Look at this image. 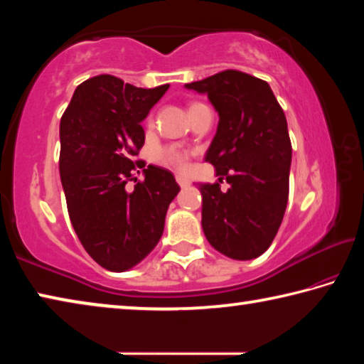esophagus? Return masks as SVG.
Segmentation results:
<instances>
[{"instance_id": "obj_1", "label": "esophagus", "mask_w": 364, "mask_h": 364, "mask_svg": "<svg viewBox=\"0 0 364 364\" xmlns=\"http://www.w3.org/2000/svg\"><path fill=\"white\" fill-rule=\"evenodd\" d=\"M176 183L180 184L181 188H186V186H189V184H191V181L188 180V178L186 176H181V175L176 176Z\"/></svg>"}]
</instances>
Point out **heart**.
Returning a JSON list of instances; mask_svg holds the SVG:
<instances>
[{
	"label": "heart",
	"instance_id": "heart-1",
	"mask_svg": "<svg viewBox=\"0 0 364 364\" xmlns=\"http://www.w3.org/2000/svg\"><path fill=\"white\" fill-rule=\"evenodd\" d=\"M149 123H152V115L149 117ZM157 157H159V162L167 165V167L181 170V171L188 168V162H189L188 152L180 149V147H176V146L162 147V149L159 151Z\"/></svg>",
	"mask_w": 364,
	"mask_h": 364
}]
</instances>
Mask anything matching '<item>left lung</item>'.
<instances>
[{
	"instance_id": "8db88e82",
	"label": "left lung",
	"mask_w": 364,
	"mask_h": 364,
	"mask_svg": "<svg viewBox=\"0 0 364 364\" xmlns=\"http://www.w3.org/2000/svg\"><path fill=\"white\" fill-rule=\"evenodd\" d=\"M186 88L207 93L218 110L217 134L205 154L220 183L199 184L202 230L232 260L260 257L276 237L289 199L292 144L284 110L269 85L228 69Z\"/></svg>"
}]
</instances>
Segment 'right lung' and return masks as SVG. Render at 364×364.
<instances>
[{
	"mask_svg": "<svg viewBox=\"0 0 364 364\" xmlns=\"http://www.w3.org/2000/svg\"><path fill=\"white\" fill-rule=\"evenodd\" d=\"M168 86L136 88L96 75L77 86L60 119L59 173L72 226L90 257L115 273L151 254L180 193L175 176L156 165H147L143 181L134 178L133 191L125 188L139 167L141 122Z\"/></svg>",
	"mask_w": 364,
	"mask_h": 364,
	"instance_id": "obj_1",
	"label": "right lung"
}]
</instances>
